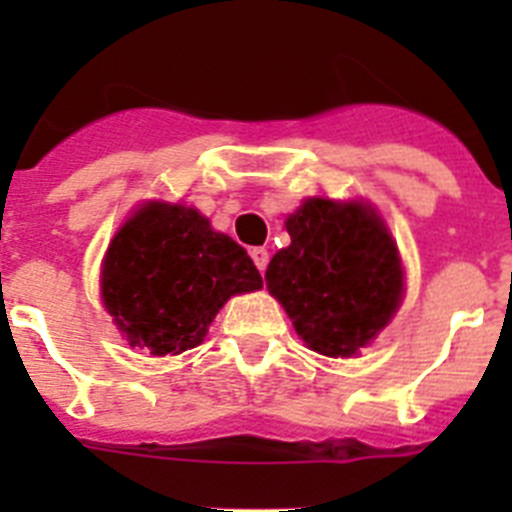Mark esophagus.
<instances>
[{"label": "esophagus", "mask_w": 512, "mask_h": 512, "mask_svg": "<svg viewBox=\"0 0 512 512\" xmlns=\"http://www.w3.org/2000/svg\"><path fill=\"white\" fill-rule=\"evenodd\" d=\"M251 259H253V264H256V269L264 274L266 266H269V251H266V248H261V246L251 248Z\"/></svg>", "instance_id": "1"}]
</instances>
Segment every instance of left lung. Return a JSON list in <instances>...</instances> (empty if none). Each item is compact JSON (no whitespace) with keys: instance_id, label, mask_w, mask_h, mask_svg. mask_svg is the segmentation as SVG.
<instances>
[{"instance_id":"left-lung-1","label":"left lung","mask_w":512,"mask_h":512,"mask_svg":"<svg viewBox=\"0 0 512 512\" xmlns=\"http://www.w3.org/2000/svg\"><path fill=\"white\" fill-rule=\"evenodd\" d=\"M287 248L274 253L266 287L297 336L323 356H354L390 323L405 292L400 253L364 202L310 197L287 217Z\"/></svg>"}]
</instances>
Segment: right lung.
<instances>
[{"mask_svg":"<svg viewBox=\"0 0 512 512\" xmlns=\"http://www.w3.org/2000/svg\"><path fill=\"white\" fill-rule=\"evenodd\" d=\"M261 289L246 248L194 207L148 202L125 220L102 261V300L130 346L153 356L200 346L233 295Z\"/></svg>","mask_w":512,"mask_h":512,"instance_id":"add662e5","label":"right lung"}]
</instances>
